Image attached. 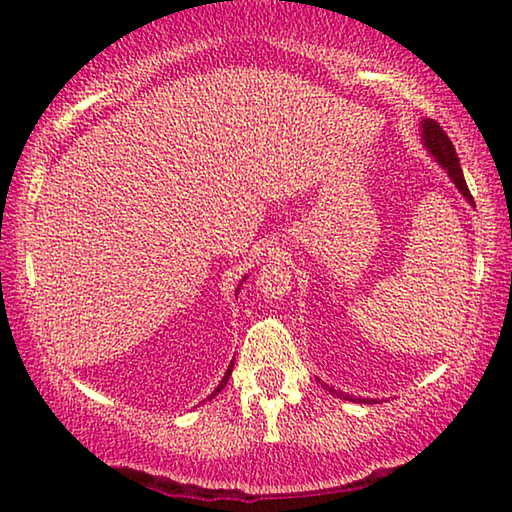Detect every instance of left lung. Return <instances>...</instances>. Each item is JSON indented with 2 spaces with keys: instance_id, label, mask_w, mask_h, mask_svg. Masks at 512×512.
I'll return each mask as SVG.
<instances>
[{
  "instance_id": "left-lung-1",
  "label": "left lung",
  "mask_w": 512,
  "mask_h": 512,
  "mask_svg": "<svg viewBox=\"0 0 512 512\" xmlns=\"http://www.w3.org/2000/svg\"><path fill=\"white\" fill-rule=\"evenodd\" d=\"M421 139H424L426 150L433 154L437 164H440L446 170V175H449L451 180H453V184L458 186V191L462 193V196H465L467 202H472V205H474L472 193H469V189H467L465 175H462V168H460L456 148H453V143H451L449 136H446L444 129L437 125L435 120H431V118L421 120ZM328 389H330L332 394H337L339 399H346L348 401V396L344 392H335V389H332V387H328Z\"/></svg>"
}]
</instances>
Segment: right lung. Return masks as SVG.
<instances>
[{
  "label": "right lung",
  "instance_id": "right-lung-1",
  "mask_svg": "<svg viewBox=\"0 0 512 512\" xmlns=\"http://www.w3.org/2000/svg\"><path fill=\"white\" fill-rule=\"evenodd\" d=\"M232 367H234V362L230 364V367H227V371H225V376H223V380H221V385H218L216 389H214V394L212 396H209V399H214V396L218 394V392H221V389L227 385V378H230V373H232Z\"/></svg>",
  "mask_w": 512,
  "mask_h": 512
}]
</instances>
